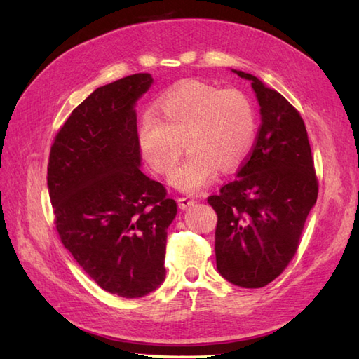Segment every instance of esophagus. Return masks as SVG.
<instances>
[{
  "mask_svg": "<svg viewBox=\"0 0 359 359\" xmlns=\"http://www.w3.org/2000/svg\"><path fill=\"white\" fill-rule=\"evenodd\" d=\"M177 202H179V207H180L182 210H187V208L191 207V205L196 203V201L191 199V197H179Z\"/></svg>",
  "mask_w": 359,
  "mask_h": 359,
  "instance_id": "obj_1",
  "label": "esophagus"
}]
</instances>
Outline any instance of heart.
<instances>
[{
    "mask_svg": "<svg viewBox=\"0 0 359 359\" xmlns=\"http://www.w3.org/2000/svg\"><path fill=\"white\" fill-rule=\"evenodd\" d=\"M160 119L148 111L137 126V143L147 163L170 172L184 151L185 160L170 175L180 191L199 193L219 170L239 165L253 147L257 120L250 98L238 89H222L188 80L166 90L157 100Z\"/></svg>",
    "mask_w": 359,
    "mask_h": 359,
    "instance_id": "1",
    "label": "heart"
}]
</instances>
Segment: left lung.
<instances>
[{"instance_id":"8db88e82","label":"left lung","mask_w":359,"mask_h":359,"mask_svg":"<svg viewBox=\"0 0 359 359\" xmlns=\"http://www.w3.org/2000/svg\"><path fill=\"white\" fill-rule=\"evenodd\" d=\"M261 114L256 143L236 179L210 196L217 212V271L242 288L270 284L292 261L318 180L304 120L278 90L247 72Z\"/></svg>"}]
</instances>
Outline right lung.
I'll list each match as a JSON object with an SVG mask.
<instances>
[{"label": "right lung", "mask_w": 359, "mask_h": 359, "mask_svg": "<svg viewBox=\"0 0 359 359\" xmlns=\"http://www.w3.org/2000/svg\"><path fill=\"white\" fill-rule=\"evenodd\" d=\"M151 74L97 88L50 148L48 189L63 245L98 287L142 297L165 280L166 228L177 203L140 170L135 103Z\"/></svg>", "instance_id": "obj_1"}]
</instances>
